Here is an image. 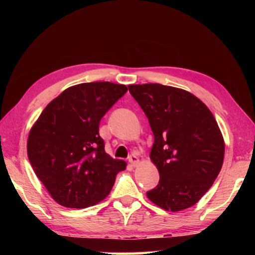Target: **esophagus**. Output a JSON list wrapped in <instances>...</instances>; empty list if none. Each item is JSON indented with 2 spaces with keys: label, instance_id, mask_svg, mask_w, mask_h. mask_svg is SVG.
<instances>
[{
  "label": "esophagus",
  "instance_id": "1",
  "mask_svg": "<svg viewBox=\"0 0 255 255\" xmlns=\"http://www.w3.org/2000/svg\"><path fill=\"white\" fill-rule=\"evenodd\" d=\"M128 161H129V163L131 164L132 166H137L138 164H139V159H138V157L136 156V155H133V154L130 155V156H129Z\"/></svg>",
  "mask_w": 255,
  "mask_h": 255
}]
</instances>
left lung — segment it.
<instances>
[{
	"label": "left lung",
	"instance_id": "1",
	"mask_svg": "<svg viewBox=\"0 0 255 255\" xmlns=\"http://www.w3.org/2000/svg\"><path fill=\"white\" fill-rule=\"evenodd\" d=\"M154 133L150 161L159 181L146 195L161 208H190L221 172L225 143L204 102L188 91L158 83L128 85Z\"/></svg>",
	"mask_w": 255,
	"mask_h": 255
}]
</instances>
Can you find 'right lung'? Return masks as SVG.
<instances>
[{"label": "right lung", "instance_id": "1", "mask_svg": "<svg viewBox=\"0 0 255 255\" xmlns=\"http://www.w3.org/2000/svg\"><path fill=\"white\" fill-rule=\"evenodd\" d=\"M127 92L111 82L81 83L50 101L29 131L28 158L53 199L67 208H86L109 195L123 159L105 150L99 125Z\"/></svg>", "mask_w": 255, "mask_h": 255}]
</instances>
